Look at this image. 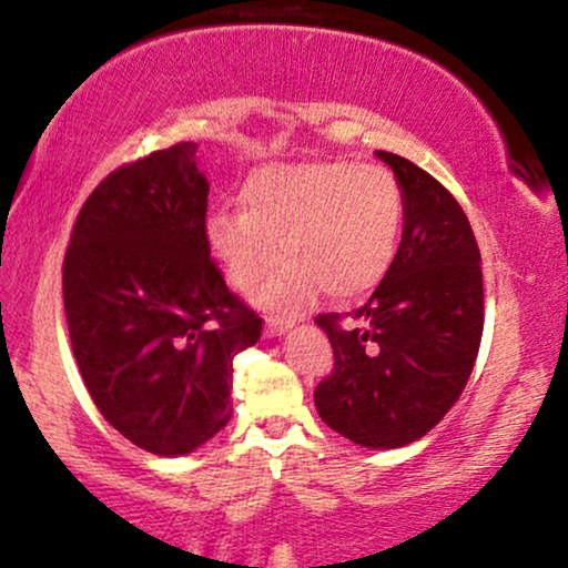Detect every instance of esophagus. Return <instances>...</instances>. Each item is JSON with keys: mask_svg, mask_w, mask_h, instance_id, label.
<instances>
[{"mask_svg": "<svg viewBox=\"0 0 568 568\" xmlns=\"http://www.w3.org/2000/svg\"><path fill=\"white\" fill-rule=\"evenodd\" d=\"M296 325V317H270L264 325V334L266 336H283L285 331Z\"/></svg>", "mask_w": 568, "mask_h": 568, "instance_id": "1", "label": "esophagus"}]
</instances>
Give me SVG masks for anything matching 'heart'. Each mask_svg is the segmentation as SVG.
<instances>
[{"instance_id": "1", "label": "heart", "mask_w": 568, "mask_h": 568, "mask_svg": "<svg viewBox=\"0 0 568 568\" xmlns=\"http://www.w3.org/2000/svg\"><path fill=\"white\" fill-rule=\"evenodd\" d=\"M243 213L207 219V245L234 288L251 291L288 264L258 296L266 310L296 312L317 293L355 298L387 277L403 234V192L379 165L315 160L266 165L240 189Z\"/></svg>"}]
</instances>
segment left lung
<instances>
[{
	"label": "left lung",
	"instance_id": "obj_1",
	"mask_svg": "<svg viewBox=\"0 0 568 568\" xmlns=\"http://www.w3.org/2000/svg\"><path fill=\"white\" fill-rule=\"evenodd\" d=\"M403 192V237L379 288L352 312L317 315L334 371L315 387L321 419L366 448L427 435L459 400L484 336V272L470 221L419 165L376 152Z\"/></svg>",
	"mask_w": 568,
	"mask_h": 568
}]
</instances>
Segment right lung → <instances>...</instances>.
Segmentation results:
<instances>
[{
	"instance_id": "obj_1",
	"label": "right lung",
	"mask_w": 568,
	"mask_h": 568,
	"mask_svg": "<svg viewBox=\"0 0 568 568\" xmlns=\"http://www.w3.org/2000/svg\"><path fill=\"white\" fill-rule=\"evenodd\" d=\"M197 143L116 168L84 200L63 258L77 366L103 419L181 456L232 419V361L262 317L226 288L207 245Z\"/></svg>"
}]
</instances>
